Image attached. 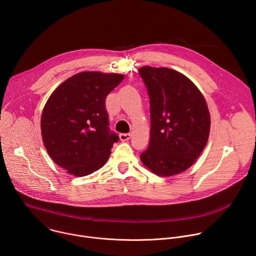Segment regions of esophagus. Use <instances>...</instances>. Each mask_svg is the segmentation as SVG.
Segmentation results:
<instances>
[{"instance_id":"1","label":"esophagus","mask_w":256,"mask_h":256,"mask_svg":"<svg viewBox=\"0 0 256 256\" xmlns=\"http://www.w3.org/2000/svg\"><path fill=\"white\" fill-rule=\"evenodd\" d=\"M130 134H120V140H122V142H126V140H130Z\"/></svg>"}]
</instances>
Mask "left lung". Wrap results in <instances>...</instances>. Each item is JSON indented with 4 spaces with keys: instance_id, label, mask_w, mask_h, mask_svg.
<instances>
[{
    "instance_id": "8db88e82",
    "label": "left lung",
    "mask_w": 256,
    "mask_h": 256,
    "mask_svg": "<svg viewBox=\"0 0 256 256\" xmlns=\"http://www.w3.org/2000/svg\"><path fill=\"white\" fill-rule=\"evenodd\" d=\"M138 72L150 97L151 130L148 149L140 161L158 176L188 170L208 140V104L194 83L169 68L146 66Z\"/></svg>"
}]
</instances>
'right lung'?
<instances>
[{"label": "right lung", "mask_w": 256, "mask_h": 256, "mask_svg": "<svg viewBox=\"0 0 256 256\" xmlns=\"http://www.w3.org/2000/svg\"><path fill=\"white\" fill-rule=\"evenodd\" d=\"M124 75L82 72L52 93L42 114L44 144L56 164L82 177L100 169L118 136L109 132L105 98Z\"/></svg>", "instance_id": "right-lung-1"}]
</instances>
